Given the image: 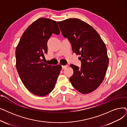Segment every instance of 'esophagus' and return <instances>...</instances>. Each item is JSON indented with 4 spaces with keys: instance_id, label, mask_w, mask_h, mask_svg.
I'll use <instances>...</instances> for the list:
<instances>
[{
    "instance_id": "1",
    "label": "esophagus",
    "mask_w": 127,
    "mask_h": 127,
    "mask_svg": "<svg viewBox=\"0 0 127 127\" xmlns=\"http://www.w3.org/2000/svg\"><path fill=\"white\" fill-rule=\"evenodd\" d=\"M68 67V65H62V69H65V68H67Z\"/></svg>"
}]
</instances>
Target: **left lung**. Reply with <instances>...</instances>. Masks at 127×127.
<instances>
[{
	"label": "left lung",
	"mask_w": 127,
	"mask_h": 127,
	"mask_svg": "<svg viewBox=\"0 0 127 127\" xmlns=\"http://www.w3.org/2000/svg\"><path fill=\"white\" fill-rule=\"evenodd\" d=\"M64 37L71 44L72 52L80 55V69L70 64L73 74L69 78L73 87L82 94H89L98 88L107 70L109 58L107 48L96 30L77 18L57 22Z\"/></svg>",
	"instance_id": "obj_1"
}]
</instances>
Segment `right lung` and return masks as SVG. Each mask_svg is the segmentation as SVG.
I'll use <instances>...</instances> for the list:
<instances>
[{
    "label": "right lung",
    "instance_id": "add662e5",
    "mask_svg": "<svg viewBox=\"0 0 127 127\" xmlns=\"http://www.w3.org/2000/svg\"><path fill=\"white\" fill-rule=\"evenodd\" d=\"M60 30L54 20L40 18L24 31L16 50V68L25 87L39 96L50 93L54 89L62 70L60 64L52 65L42 58L47 53V41Z\"/></svg>",
    "mask_w": 127,
    "mask_h": 127
}]
</instances>
